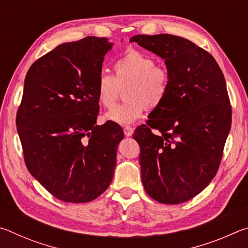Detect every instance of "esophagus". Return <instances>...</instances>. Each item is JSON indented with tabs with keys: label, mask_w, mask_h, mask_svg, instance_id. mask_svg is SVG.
I'll return each mask as SVG.
<instances>
[{
	"label": "esophagus",
	"mask_w": 248,
	"mask_h": 248,
	"mask_svg": "<svg viewBox=\"0 0 248 248\" xmlns=\"http://www.w3.org/2000/svg\"><path fill=\"white\" fill-rule=\"evenodd\" d=\"M133 131H134V129L132 127H130V125H125V127L124 128V133L125 137H131L133 134Z\"/></svg>",
	"instance_id": "obj_1"
}]
</instances>
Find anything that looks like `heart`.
Segmentation results:
<instances>
[{"label":"heart","mask_w":248,"mask_h":248,"mask_svg":"<svg viewBox=\"0 0 248 248\" xmlns=\"http://www.w3.org/2000/svg\"><path fill=\"white\" fill-rule=\"evenodd\" d=\"M116 75L102 72L97 81V97L105 108L115 106L119 86L124 90L125 102L109 111L105 119L118 124H130L148 109L159 107L169 92L170 75L167 69L155 65V60L138 50H128L115 62Z\"/></svg>","instance_id":"heart-1"}]
</instances>
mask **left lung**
<instances>
[{"label":"left lung","instance_id":"obj_1","mask_svg":"<svg viewBox=\"0 0 248 248\" xmlns=\"http://www.w3.org/2000/svg\"><path fill=\"white\" fill-rule=\"evenodd\" d=\"M130 43L164 59L170 75L164 102L133 134L142 184L158 202L182 203L202 191L220 166L232 123L224 75L211 54L183 37L137 35Z\"/></svg>","mask_w":248,"mask_h":248}]
</instances>
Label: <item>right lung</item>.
<instances>
[{"mask_svg":"<svg viewBox=\"0 0 248 248\" xmlns=\"http://www.w3.org/2000/svg\"><path fill=\"white\" fill-rule=\"evenodd\" d=\"M107 38L86 37L59 45L33 62L16 115L25 164L50 194L64 202L97 198L110 185L119 124H96L97 81Z\"/></svg>","mask_w":248,"mask_h":248,"instance_id":"right-lung-1","label":"right lung"}]
</instances>
